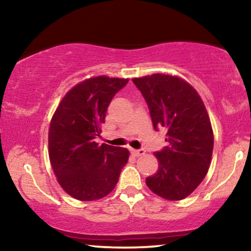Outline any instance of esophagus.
<instances>
[{"label":"esophagus","mask_w":251,"mask_h":251,"mask_svg":"<svg viewBox=\"0 0 251 251\" xmlns=\"http://www.w3.org/2000/svg\"><path fill=\"white\" fill-rule=\"evenodd\" d=\"M130 152H131L132 155L140 156V155H144V154H145V150H144V149H139V150L131 149V150H130Z\"/></svg>","instance_id":"esophagus-1"}]
</instances>
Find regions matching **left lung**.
<instances>
[{"mask_svg":"<svg viewBox=\"0 0 251 251\" xmlns=\"http://www.w3.org/2000/svg\"><path fill=\"white\" fill-rule=\"evenodd\" d=\"M132 82L149 106L154 129H168V146L154 153L160 166L146 178L147 186L167 200H183L200 185L210 166L214 133L207 109L183 78L153 74Z\"/></svg>","mask_w":251,"mask_h":251,"instance_id":"obj_1","label":"left lung"}]
</instances>
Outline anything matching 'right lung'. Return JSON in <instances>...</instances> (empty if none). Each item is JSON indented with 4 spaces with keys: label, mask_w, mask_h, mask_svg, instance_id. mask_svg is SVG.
I'll use <instances>...</instances> for the list:
<instances>
[{
    "label": "right lung",
    "mask_w": 251,
    "mask_h": 251,
    "mask_svg": "<svg viewBox=\"0 0 251 251\" xmlns=\"http://www.w3.org/2000/svg\"><path fill=\"white\" fill-rule=\"evenodd\" d=\"M128 78H88L67 92L54 112L49 129V157L58 183L81 201L98 200L118 184L129 151L99 146L106 111Z\"/></svg>",
    "instance_id": "obj_1"
}]
</instances>
